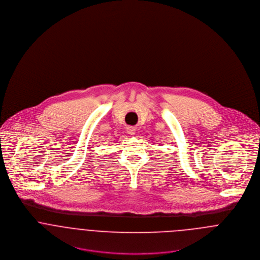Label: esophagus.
I'll list each match as a JSON object with an SVG mask.
<instances>
[{"label":"esophagus","mask_w":260,"mask_h":260,"mask_svg":"<svg viewBox=\"0 0 260 260\" xmlns=\"http://www.w3.org/2000/svg\"><path fill=\"white\" fill-rule=\"evenodd\" d=\"M127 133L130 134V135H134L135 134V128L132 127V126L127 127Z\"/></svg>","instance_id":"34e87169"}]
</instances>
